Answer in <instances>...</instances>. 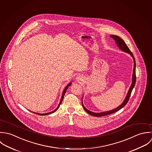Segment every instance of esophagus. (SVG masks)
<instances>
[{
	"instance_id": "34e87169",
	"label": "esophagus",
	"mask_w": 152,
	"mask_h": 152,
	"mask_svg": "<svg viewBox=\"0 0 152 152\" xmlns=\"http://www.w3.org/2000/svg\"><path fill=\"white\" fill-rule=\"evenodd\" d=\"M76 80L78 82H83V77L81 76V75H79L77 77H76Z\"/></svg>"
}]
</instances>
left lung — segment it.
I'll list each match as a JSON object with an SVG mask.
<instances>
[{"label":"left lung","mask_w":152,"mask_h":152,"mask_svg":"<svg viewBox=\"0 0 152 152\" xmlns=\"http://www.w3.org/2000/svg\"><path fill=\"white\" fill-rule=\"evenodd\" d=\"M110 37L112 38H113L118 46L119 48L120 49H121L122 51L126 52V53H127L129 54H130L131 55V56L133 58V61H134V67H133V75H132V85L129 88V90L127 92V94L126 95V97L124 99V100L123 101V102L121 103V104L118 106V107H116V109H113L112 110H110V111H107V112H101V113H94V112H92L89 111V110H88L83 105V103H82V106H83V107L84 108V109L85 110V111L88 113L89 115H92V116H96V117H100V116H106V115H110V114H112L113 113H115L116 112H118V110H121L122 107H123L128 102L129 100V98H130V94H131V93L133 89V88L134 87V85H135V83H136V62H135V59H134V58L132 53V52L130 51V50L129 49V48L127 47V46L126 45V44L125 43V42H124V40L121 39L120 37L118 36H116V35H110Z\"/></svg>","instance_id":"8db88e82"}]
</instances>
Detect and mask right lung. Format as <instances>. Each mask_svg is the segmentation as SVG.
<instances>
[{
  "label": "right lung",
  "instance_id": "add662e5",
  "mask_svg": "<svg viewBox=\"0 0 152 152\" xmlns=\"http://www.w3.org/2000/svg\"><path fill=\"white\" fill-rule=\"evenodd\" d=\"M71 84H72V83L70 82L69 84H68L67 86H66V87L64 88V91H63V93H62V95H61V101H60V103H59V105H58V106L57 107V108L55 109V110H54L53 111H52V112H49V113H43V114H42V113H35V112H33V113H36V114H38V115H50V114H51V113H54V112H55L58 109H59V106H60V105L61 104V102H62V101H63V97H64V94H65V93H66V91H67V89H68V88L71 85Z\"/></svg>",
  "mask_w": 152,
  "mask_h": 152
}]
</instances>
